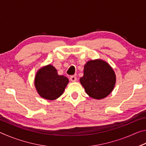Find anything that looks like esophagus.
Wrapping results in <instances>:
<instances>
[{
    "label": "esophagus",
    "mask_w": 146,
    "mask_h": 146,
    "mask_svg": "<svg viewBox=\"0 0 146 146\" xmlns=\"http://www.w3.org/2000/svg\"><path fill=\"white\" fill-rule=\"evenodd\" d=\"M70 80L71 81V82H75V81H76V77L74 75L70 76Z\"/></svg>",
    "instance_id": "1"
}]
</instances>
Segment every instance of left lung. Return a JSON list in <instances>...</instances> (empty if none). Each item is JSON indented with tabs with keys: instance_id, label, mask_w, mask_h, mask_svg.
I'll return each instance as SVG.
<instances>
[{
	"instance_id": "8db88e82",
	"label": "left lung",
	"mask_w": 146,
	"mask_h": 146,
	"mask_svg": "<svg viewBox=\"0 0 146 146\" xmlns=\"http://www.w3.org/2000/svg\"><path fill=\"white\" fill-rule=\"evenodd\" d=\"M80 81L89 96L95 99H102L111 93L116 76L107 62L101 60H90L85 64L84 76Z\"/></svg>"
}]
</instances>
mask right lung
I'll return each mask as SVG.
<instances>
[{
  "label": "right lung",
  "mask_w": 146,
  "mask_h": 146,
  "mask_svg": "<svg viewBox=\"0 0 146 146\" xmlns=\"http://www.w3.org/2000/svg\"><path fill=\"white\" fill-rule=\"evenodd\" d=\"M68 82V78L58 75L56 69L51 65L39 70L35 79V86L38 94L48 100H55L62 95Z\"/></svg>",
  "instance_id": "add662e5"
}]
</instances>
